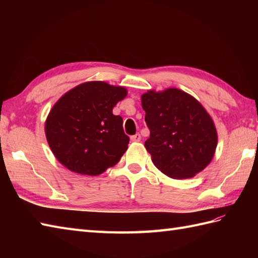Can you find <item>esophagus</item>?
<instances>
[{"instance_id": "34e87169", "label": "esophagus", "mask_w": 258, "mask_h": 258, "mask_svg": "<svg viewBox=\"0 0 258 258\" xmlns=\"http://www.w3.org/2000/svg\"><path fill=\"white\" fill-rule=\"evenodd\" d=\"M131 141L132 142H140L141 141V135L138 133L133 136H131Z\"/></svg>"}]
</instances>
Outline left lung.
Masks as SVG:
<instances>
[{"label":"left lung","instance_id":"obj_1","mask_svg":"<svg viewBox=\"0 0 258 258\" xmlns=\"http://www.w3.org/2000/svg\"><path fill=\"white\" fill-rule=\"evenodd\" d=\"M150 139L145 142L152 162L166 176H195L213 160L217 131L204 106L182 90H150L141 96Z\"/></svg>","mask_w":258,"mask_h":258}]
</instances>
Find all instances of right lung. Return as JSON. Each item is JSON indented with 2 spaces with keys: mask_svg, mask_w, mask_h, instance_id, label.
<instances>
[{
  "mask_svg": "<svg viewBox=\"0 0 258 258\" xmlns=\"http://www.w3.org/2000/svg\"><path fill=\"white\" fill-rule=\"evenodd\" d=\"M126 95L123 86L92 81L75 86L54 104L45 120V135L63 166L97 176L116 165L130 139L113 107Z\"/></svg>",
  "mask_w": 258,
  "mask_h": 258,
  "instance_id": "obj_1",
  "label": "right lung"
}]
</instances>
